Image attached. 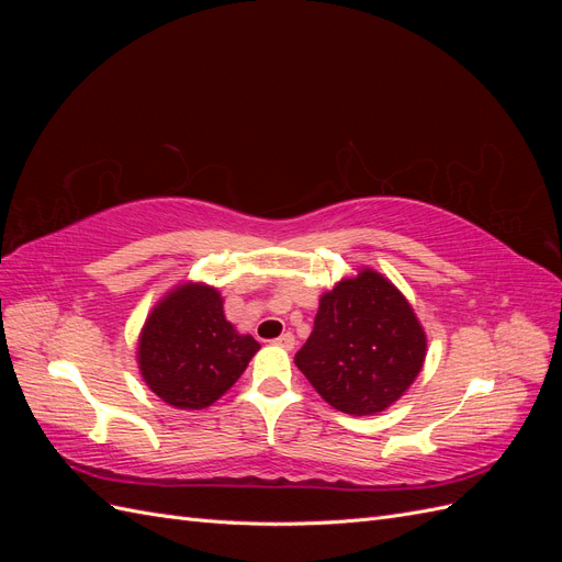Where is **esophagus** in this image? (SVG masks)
Here are the masks:
<instances>
[{
    "label": "esophagus",
    "mask_w": 562,
    "mask_h": 562,
    "mask_svg": "<svg viewBox=\"0 0 562 562\" xmlns=\"http://www.w3.org/2000/svg\"><path fill=\"white\" fill-rule=\"evenodd\" d=\"M274 345H279V347H283V349H293V347H295V335H293V333H283V335H279V337L274 339Z\"/></svg>",
    "instance_id": "1"
}]
</instances>
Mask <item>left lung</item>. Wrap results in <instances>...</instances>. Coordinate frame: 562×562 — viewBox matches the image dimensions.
Instances as JSON below:
<instances>
[{
	"mask_svg": "<svg viewBox=\"0 0 562 562\" xmlns=\"http://www.w3.org/2000/svg\"><path fill=\"white\" fill-rule=\"evenodd\" d=\"M424 356L427 337L411 304L394 283L363 269L321 297L295 366L335 411L375 415L415 382Z\"/></svg>",
	"mask_w": 562,
	"mask_h": 562,
	"instance_id": "8db88e82",
	"label": "left lung"
}]
</instances>
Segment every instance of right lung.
<instances>
[{
  "label": "right lung",
  "mask_w": 562,
  "mask_h": 562,
  "mask_svg": "<svg viewBox=\"0 0 562 562\" xmlns=\"http://www.w3.org/2000/svg\"><path fill=\"white\" fill-rule=\"evenodd\" d=\"M260 349L225 318L215 288L184 283L149 314L138 361L147 386L180 411H201L215 403L244 375Z\"/></svg>",
  "instance_id": "add662e5"
}]
</instances>
